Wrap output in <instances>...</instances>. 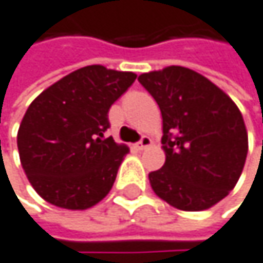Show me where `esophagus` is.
Masks as SVG:
<instances>
[{"mask_svg":"<svg viewBox=\"0 0 263 263\" xmlns=\"http://www.w3.org/2000/svg\"><path fill=\"white\" fill-rule=\"evenodd\" d=\"M151 146H152V139H151L149 136H142V138L139 139V142L136 144V149L144 151V149H147V147H151Z\"/></svg>","mask_w":263,"mask_h":263,"instance_id":"34e87169","label":"esophagus"}]
</instances>
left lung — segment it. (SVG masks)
<instances>
[{"mask_svg":"<svg viewBox=\"0 0 263 263\" xmlns=\"http://www.w3.org/2000/svg\"><path fill=\"white\" fill-rule=\"evenodd\" d=\"M163 117L166 161L149 180L158 198L180 210H205L235 186L248 154L237 105L201 73L180 65L139 75Z\"/></svg>","mask_w":263,"mask_h":263,"instance_id":"1","label":"left lung"}]
</instances>
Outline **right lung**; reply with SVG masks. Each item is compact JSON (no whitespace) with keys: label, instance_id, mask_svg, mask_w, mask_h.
I'll return each mask as SVG.
<instances>
[{"label":"right lung","instance_id":"right-lung-1","mask_svg":"<svg viewBox=\"0 0 263 263\" xmlns=\"http://www.w3.org/2000/svg\"><path fill=\"white\" fill-rule=\"evenodd\" d=\"M135 80L133 72L87 65L29 105L17 146L25 174L47 202L84 210L109 193L128 149L105 136L108 111Z\"/></svg>","mask_w":263,"mask_h":263}]
</instances>
